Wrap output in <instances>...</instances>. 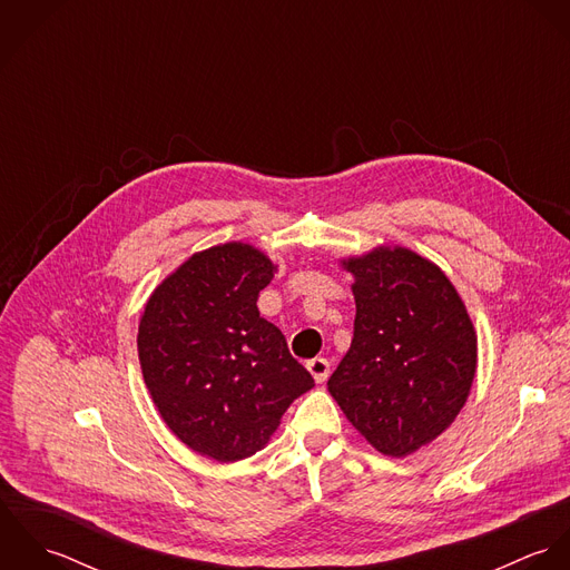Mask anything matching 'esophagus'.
Listing matches in <instances>:
<instances>
[{
  "instance_id": "esophagus-1",
  "label": "esophagus",
  "mask_w": 570,
  "mask_h": 570,
  "mask_svg": "<svg viewBox=\"0 0 570 570\" xmlns=\"http://www.w3.org/2000/svg\"><path fill=\"white\" fill-rule=\"evenodd\" d=\"M307 371L312 373V377H314L318 384H323V382H326V377H328L331 364H328V360H325V357H314V360L307 362Z\"/></svg>"
}]
</instances>
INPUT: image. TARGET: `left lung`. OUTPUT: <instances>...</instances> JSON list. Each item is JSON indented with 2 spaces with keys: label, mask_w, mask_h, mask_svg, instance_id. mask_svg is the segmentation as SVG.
I'll list each match as a JSON object with an SVG mask.
<instances>
[{
  "label": "left lung",
  "mask_w": 570,
  "mask_h": 570,
  "mask_svg": "<svg viewBox=\"0 0 570 570\" xmlns=\"http://www.w3.org/2000/svg\"><path fill=\"white\" fill-rule=\"evenodd\" d=\"M353 274V340L326 382L351 425L402 459L443 434L465 406L476 328L445 272L402 247L340 258Z\"/></svg>",
  "instance_id": "left-lung-1"
}]
</instances>
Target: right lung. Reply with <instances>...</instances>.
Instances as JSON below:
<instances>
[{
    "mask_svg": "<svg viewBox=\"0 0 570 570\" xmlns=\"http://www.w3.org/2000/svg\"><path fill=\"white\" fill-rule=\"evenodd\" d=\"M276 263L244 242L188 256L149 296L138 357L168 430L193 452L235 463L267 445L289 404L314 389L256 301Z\"/></svg>",
    "mask_w": 570,
    "mask_h": 570,
    "instance_id": "1",
    "label": "right lung"
}]
</instances>
